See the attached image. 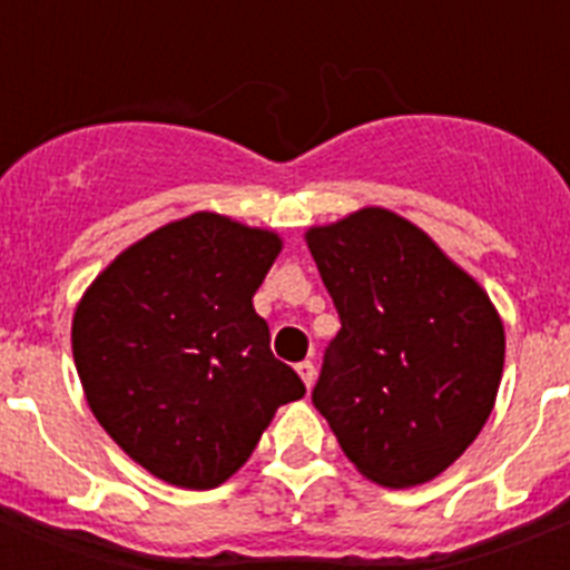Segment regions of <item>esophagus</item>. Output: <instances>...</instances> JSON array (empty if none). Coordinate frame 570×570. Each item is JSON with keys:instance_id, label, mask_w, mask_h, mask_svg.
<instances>
[{"instance_id": "obj_1", "label": "esophagus", "mask_w": 570, "mask_h": 570, "mask_svg": "<svg viewBox=\"0 0 570 570\" xmlns=\"http://www.w3.org/2000/svg\"><path fill=\"white\" fill-rule=\"evenodd\" d=\"M296 374L302 376V382H305V387H311L314 385V380H316V365L311 360H305V362H299V365H296Z\"/></svg>"}]
</instances>
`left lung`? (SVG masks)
<instances>
[{
  "mask_svg": "<svg viewBox=\"0 0 570 570\" xmlns=\"http://www.w3.org/2000/svg\"><path fill=\"white\" fill-rule=\"evenodd\" d=\"M340 314L311 400L367 480H434L485 425L505 331L485 291L416 225L365 208L311 228Z\"/></svg>",
  "mask_w": 570,
  "mask_h": 570,
  "instance_id": "left-lung-1",
  "label": "left lung"
}]
</instances>
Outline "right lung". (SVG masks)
Listing matches in <instances>:
<instances>
[{
    "mask_svg": "<svg viewBox=\"0 0 570 570\" xmlns=\"http://www.w3.org/2000/svg\"><path fill=\"white\" fill-rule=\"evenodd\" d=\"M279 248L268 230L185 216L116 256L79 302L73 362L90 411L170 485H223L276 407L305 396L254 311Z\"/></svg>",
    "mask_w": 570,
    "mask_h": 570,
    "instance_id": "add662e5",
    "label": "right lung"
}]
</instances>
